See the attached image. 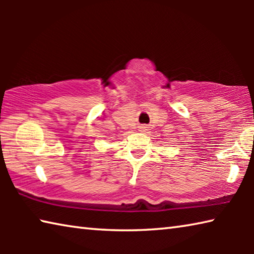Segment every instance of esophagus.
<instances>
[{
    "mask_svg": "<svg viewBox=\"0 0 254 254\" xmlns=\"http://www.w3.org/2000/svg\"><path fill=\"white\" fill-rule=\"evenodd\" d=\"M140 128H141V131L143 132V131L145 130V127H144V126H142V127H140Z\"/></svg>",
    "mask_w": 254,
    "mask_h": 254,
    "instance_id": "obj_1",
    "label": "esophagus"
}]
</instances>
